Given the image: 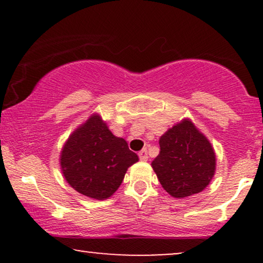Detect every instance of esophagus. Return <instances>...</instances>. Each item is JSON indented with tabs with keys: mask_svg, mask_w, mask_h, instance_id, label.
Instances as JSON below:
<instances>
[{
	"mask_svg": "<svg viewBox=\"0 0 263 263\" xmlns=\"http://www.w3.org/2000/svg\"><path fill=\"white\" fill-rule=\"evenodd\" d=\"M139 158H140V160H142V161H146L147 159H148V156H147V149L146 148H143V149H141L139 152Z\"/></svg>",
	"mask_w": 263,
	"mask_h": 263,
	"instance_id": "obj_1",
	"label": "esophagus"
}]
</instances>
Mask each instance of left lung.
Instances as JSON below:
<instances>
[{"label":"left lung","mask_w":263,"mask_h":263,"mask_svg":"<svg viewBox=\"0 0 263 263\" xmlns=\"http://www.w3.org/2000/svg\"><path fill=\"white\" fill-rule=\"evenodd\" d=\"M160 152L152 167L166 193L184 199L201 193L217 168L213 146L189 118L168 128L159 139Z\"/></svg>","instance_id":"1"}]
</instances>
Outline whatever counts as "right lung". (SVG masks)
I'll return each instance as SVG.
<instances>
[{
  "mask_svg": "<svg viewBox=\"0 0 263 263\" xmlns=\"http://www.w3.org/2000/svg\"><path fill=\"white\" fill-rule=\"evenodd\" d=\"M139 161L124 139L115 136L99 114H91L64 142L60 154L63 177L74 190L93 200H106Z\"/></svg>",
  "mask_w": 263,
  "mask_h": 263,
  "instance_id": "right-lung-1",
  "label": "right lung"
}]
</instances>
